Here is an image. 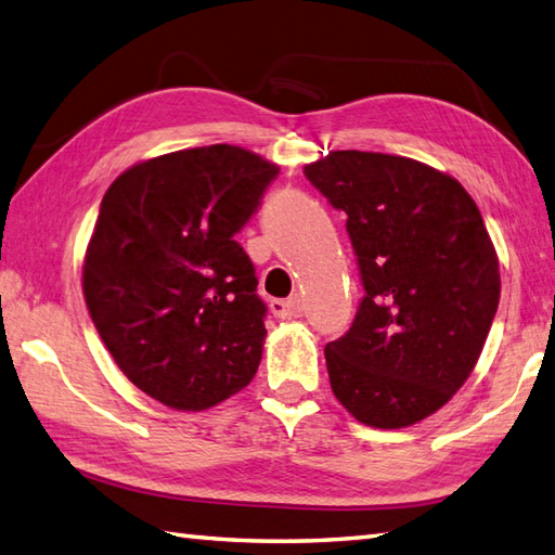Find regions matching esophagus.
<instances>
[{
	"mask_svg": "<svg viewBox=\"0 0 555 555\" xmlns=\"http://www.w3.org/2000/svg\"><path fill=\"white\" fill-rule=\"evenodd\" d=\"M270 311L278 320H289V318H299L304 313V301L299 297L292 299H273L270 301Z\"/></svg>",
	"mask_w": 555,
	"mask_h": 555,
	"instance_id": "1",
	"label": "esophagus"
}]
</instances>
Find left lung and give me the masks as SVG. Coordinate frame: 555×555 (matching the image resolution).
<instances>
[{
  "label": "left lung",
  "mask_w": 555,
  "mask_h": 555,
  "mask_svg": "<svg viewBox=\"0 0 555 555\" xmlns=\"http://www.w3.org/2000/svg\"><path fill=\"white\" fill-rule=\"evenodd\" d=\"M304 173L347 214L365 289L347 335L325 347L332 391L367 427L421 423L470 377L499 309L482 214L415 158L330 152Z\"/></svg>",
  "instance_id": "8db88e82"
}]
</instances>
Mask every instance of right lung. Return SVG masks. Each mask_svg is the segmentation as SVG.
Returning a JSON list of instances; mask_svg holds the SVG:
<instances>
[{
    "mask_svg": "<svg viewBox=\"0 0 555 555\" xmlns=\"http://www.w3.org/2000/svg\"><path fill=\"white\" fill-rule=\"evenodd\" d=\"M280 168L232 144L146 158L106 190L82 294L116 365L146 397L206 411L254 379L266 304L235 232Z\"/></svg>",
    "mask_w": 555,
    "mask_h": 555,
    "instance_id": "add662e5",
    "label": "right lung"
}]
</instances>
